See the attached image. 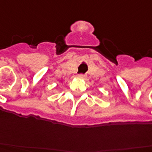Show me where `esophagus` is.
I'll return each instance as SVG.
<instances>
[{
    "label": "esophagus",
    "mask_w": 152,
    "mask_h": 152,
    "mask_svg": "<svg viewBox=\"0 0 152 152\" xmlns=\"http://www.w3.org/2000/svg\"><path fill=\"white\" fill-rule=\"evenodd\" d=\"M79 78H81V79H85L86 77V75H84V74H80L79 76H78Z\"/></svg>",
    "instance_id": "34e87169"
}]
</instances>
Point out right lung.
Instances as JSON below:
<instances>
[{
  "instance_id": "obj_1",
  "label": "right lung",
  "mask_w": 152,
  "mask_h": 152,
  "mask_svg": "<svg viewBox=\"0 0 152 152\" xmlns=\"http://www.w3.org/2000/svg\"><path fill=\"white\" fill-rule=\"evenodd\" d=\"M61 82H62V81H61Z\"/></svg>"
}]
</instances>
